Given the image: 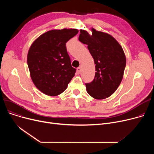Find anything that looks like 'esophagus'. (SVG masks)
<instances>
[{
  "instance_id": "obj_1",
  "label": "esophagus",
  "mask_w": 154,
  "mask_h": 154,
  "mask_svg": "<svg viewBox=\"0 0 154 154\" xmlns=\"http://www.w3.org/2000/svg\"><path fill=\"white\" fill-rule=\"evenodd\" d=\"M81 70H82V69H81V67H78L77 69V71L78 74H80V73H81Z\"/></svg>"
}]
</instances>
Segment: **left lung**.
<instances>
[{
    "mask_svg": "<svg viewBox=\"0 0 154 154\" xmlns=\"http://www.w3.org/2000/svg\"><path fill=\"white\" fill-rule=\"evenodd\" d=\"M92 35L80 30L79 41L87 45L94 60L95 74L85 84L87 92L95 99H104L114 94L122 81L126 66L122 47L112 35L91 29Z\"/></svg>",
    "mask_w": 154,
    "mask_h": 154,
    "instance_id": "1",
    "label": "left lung"
}]
</instances>
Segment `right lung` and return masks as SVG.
Listing matches in <instances>:
<instances>
[{
  "label": "right lung",
  "instance_id": "1",
  "mask_svg": "<svg viewBox=\"0 0 154 154\" xmlns=\"http://www.w3.org/2000/svg\"><path fill=\"white\" fill-rule=\"evenodd\" d=\"M76 29L51 30L31 45L27 64L32 82L45 95L56 96L66 89L75 75L66 48L67 41L78 34Z\"/></svg>",
  "mask_w": 154,
  "mask_h": 154
}]
</instances>
